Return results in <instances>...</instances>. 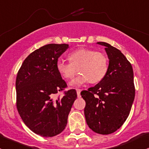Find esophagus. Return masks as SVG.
Instances as JSON below:
<instances>
[{"label": "esophagus", "instance_id": "esophagus-1", "mask_svg": "<svg viewBox=\"0 0 149 149\" xmlns=\"http://www.w3.org/2000/svg\"><path fill=\"white\" fill-rule=\"evenodd\" d=\"M76 93H77L78 98H81V90L80 89H76Z\"/></svg>", "mask_w": 149, "mask_h": 149}]
</instances>
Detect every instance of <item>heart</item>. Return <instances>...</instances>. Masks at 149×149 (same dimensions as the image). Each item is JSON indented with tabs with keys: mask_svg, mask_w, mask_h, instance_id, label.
Masks as SVG:
<instances>
[{
	"mask_svg": "<svg viewBox=\"0 0 149 149\" xmlns=\"http://www.w3.org/2000/svg\"><path fill=\"white\" fill-rule=\"evenodd\" d=\"M70 63L58 60L56 68L65 79H71L79 70L80 74L69 85L79 88L92 81L98 82L104 79L109 70L107 56L101 52L88 48H80L70 52L68 56Z\"/></svg>",
	"mask_w": 149,
	"mask_h": 149,
	"instance_id": "b5f03b06",
	"label": "heart"
}]
</instances>
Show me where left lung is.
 Here are the masks:
<instances>
[{"mask_svg": "<svg viewBox=\"0 0 149 149\" xmlns=\"http://www.w3.org/2000/svg\"><path fill=\"white\" fill-rule=\"evenodd\" d=\"M96 43L105 46L109 70L104 79L81 95L86 101L84 115L88 127L106 135L117 131L129 115L135 97L134 71L119 50L105 42Z\"/></svg>", "mask_w": 149, "mask_h": 149, "instance_id": "8db88e82", "label": "left lung"}]
</instances>
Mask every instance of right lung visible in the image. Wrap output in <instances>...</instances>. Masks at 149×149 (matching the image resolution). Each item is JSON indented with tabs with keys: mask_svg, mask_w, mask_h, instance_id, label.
<instances>
[{
	"mask_svg": "<svg viewBox=\"0 0 149 149\" xmlns=\"http://www.w3.org/2000/svg\"><path fill=\"white\" fill-rule=\"evenodd\" d=\"M68 48L65 43L40 47L25 59L17 74L18 113L25 124L41 136H55L65 129L68 114L77 98L75 89L56 98L58 92L67 86L58 72L56 63Z\"/></svg>",
	"mask_w": 149,
	"mask_h": 149,
	"instance_id": "add662e5",
	"label": "right lung"
}]
</instances>
